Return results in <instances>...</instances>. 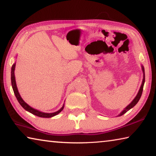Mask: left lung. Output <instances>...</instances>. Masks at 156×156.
<instances>
[{"label": "left lung", "mask_w": 156, "mask_h": 156, "mask_svg": "<svg viewBox=\"0 0 156 156\" xmlns=\"http://www.w3.org/2000/svg\"><path fill=\"white\" fill-rule=\"evenodd\" d=\"M142 67V72H143V79H142V84L140 86V89L138 91V93L137 94L136 96L135 97V98H134L133 100H132L131 102L129 105H127L125 109H124L122 112H120V113L119 115H118L117 116H121L123 114H125V113L128 112L129 109H131V108H133L135 105L138 103V102L139 101L140 98V97L142 96V91H143V87H144V82H145V74H144V69L143 66H141Z\"/></svg>", "instance_id": "1"}]
</instances>
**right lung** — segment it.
<instances>
[{
    "label": "right lung",
    "mask_w": 156,
    "mask_h": 156,
    "mask_svg": "<svg viewBox=\"0 0 156 156\" xmlns=\"http://www.w3.org/2000/svg\"><path fill=\"white\" fill-rule=\"evenodd\" d=\"M15 67H16V62L14 63V64H13L12 67V71H11L12 86L13 90H14L15 96H16V97L18 102H19L20 105L23 107V108H24V109L26 111H27V112H29L30 113H32V114L35 115L36 116H38V117H41V118H51V117H53V116H55V115H58L60 112H62V109H64L65 104H63L62 107L60 108V109L58 111H57V112H54V113H44V112H40V111H38L37 109H34V108L30 107V105L26 103L24 100H23L22 98H21L19 92H18V88H17V86H16V83L15 75H14Z\"/></svg>",
    "instance_id": "obj_1"
}]
</instances>
